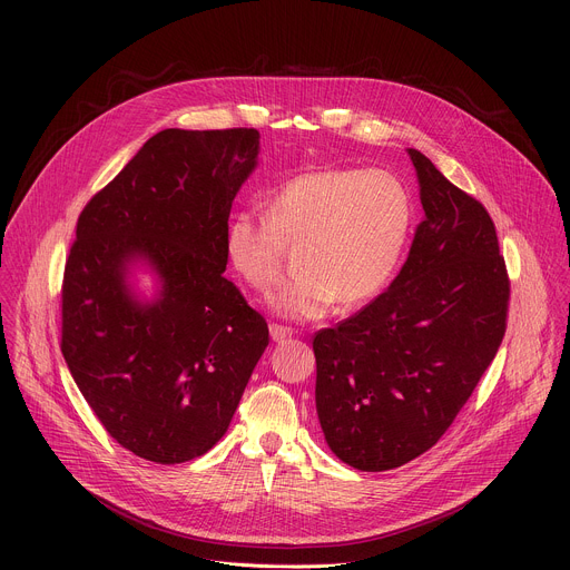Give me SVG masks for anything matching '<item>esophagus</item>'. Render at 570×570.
Instances as JSON below:
<instances>
[{"instance_id": "obj_1", "label": "esophagus", "mask_w": 570, "mask_h": 570, "mask_svg": "<svg viewBox=\"0 0 570 570\" xmlns=\"http://www.w3.org/2000/svg\"><path fill=\"white\" fill-rule=\"evenodd\" d=\"M295 332L291 327H282V324H271V338L275 343H284L286 338H293Z\"/></svg>"}]
</instances>
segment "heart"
Returning a JSON list of instances; mask_svg holds the SVG:
<instances>
[{
    "label": "heart",
    "mask_w": 570,
    "mask_h": 570,
    "mask_svg": "<svg viewBox=\"0 0 570 570\" xmlns=\"http://www.w3.org/2000/svg\"><path fill=\"white\" fill-rule=\"evenodd\" d=\"M415 223L413 194L385 169L317 167L279 183L266 216L238 209L225 227V257L255 291H268L293 250L295 275L268 308L291 320H320L336 302L356 308L394 277Z\"/></svg>",
    "instance_id": "1"
}]
</instances>
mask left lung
Wrapping results in <instances>:
<instances>
[{
  "label": "left lung",
  "instance_id": "8db88e82",
  "mask_svg": "<svg viewBox=\"0 0 570 570\" xmlns=\"http://www.w3.org/2000/svg\"><path fill=\"white\" fill-rule=\"evenodd\" d=\"M424 218L385 293L313 338L315 409L330 449L358 471L429 451L494 361L510 282L487 209L409 148Z\"/></svg>",
  "mask_w": 570,
  "mask_h": 570
}]
</instances>
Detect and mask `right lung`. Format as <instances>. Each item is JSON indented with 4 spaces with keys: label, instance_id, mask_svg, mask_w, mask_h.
Masks as SVG:
<instances>
[{
    "label": "right lung",
    "instance_id": "add662e5",
    "mask_svg": "<svg viewBox=\"0 0 570 570\" xmlns=\"http://www.w3.org/2000/svg\"><path fill=\"white\" fill-rule=\"evenodd\" d=\"M257 165L255 128H167L78 216L60 350L110 438L144 460L207 453L268 347L266 320L223 277L229 209ZM137 267L156 277L150 298Z\"/></svg>",
    "mask_w": 570,
    "mask_h": 570
}]
</instances>
